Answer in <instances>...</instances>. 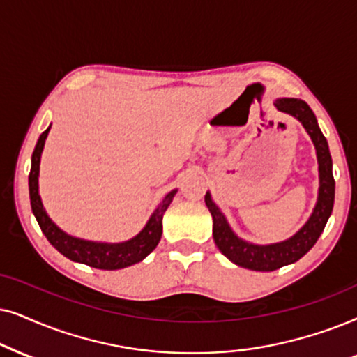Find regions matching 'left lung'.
<instances>
[{"label": "left lung", "mask_w": 357, "mask_h": 357, "mask_svg": "<svg viewBox=\"0 0 357 357\" xmlns=\"http://www.w3.org/2000/svg\"><path fill=\"white\" fill-rule=\"evenodd\" d=\"M279 111L291 114L305 127L307 134L315 145L318 158V173H320V188H318L317 206L313 208L310 218L305 225L289 240L279 241L273 245H253L238 238L234 234L227 218L220 212V208L212 201L211 192L206 194V206L213 218V241L217 248L227 256L231 263L251 271H275L282 266L292 264L302 258L303 255L312 250V246L320 238L323 228L333 211L335 202V179H333V163H331L330 149L325 135L318 127L315 114L308 104L302 99L281 98L274 102Z\"/></svg>", "instance_id": "obj_1"}]
</instances>
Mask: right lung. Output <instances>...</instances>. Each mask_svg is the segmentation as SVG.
<instances>
[{"label": "right lung", "mask_w": 357, "mask_h": 357, "mask_svg": "<svg viewBox=\"0 0 357 357\" xmlns=\"http://www.w3.org/2000/svg\"><path fill=\"white\" fill-rule=\"evenodd\" d=\"M50 127L37 140V145L32 153V165L29 173V196L32 212L37 218L40 230L44 231L47 240L55 250H59L61 255L66 258L75 261V263H83L91 266L96 269H122L127 266L140 263L145 256H149L151 251L156 248L161 238V231H163V213L173 201L176 189L166 194L163 202L155 208L151 213L150 220L146 222L144 230L139 235L130 238L129 241H122V243H99V241H88L82 238H75L52 222V218L47 215L44 206H42L39 196V166H40V155L44 150L45 139L49 135Z\"/></svg>", "instance_id": "add662e5"}]
</instances>
